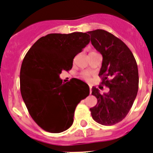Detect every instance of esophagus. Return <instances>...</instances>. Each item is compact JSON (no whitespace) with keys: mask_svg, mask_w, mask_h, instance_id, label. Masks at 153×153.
<instances>
[{"mask_svg":"<svg viewBox=\"0 0 153 153\" xmlns=\"http://www.w3.org/2000/svg\"><path fill=\"white\" fill-rule=\"evenodd\" d=\"M89 91H90V94L92 93V86H89Z\"/></svg>","mask_w":153,"mask_h":153,"instance_id":"1","label":"esophagus"}]
</instances>
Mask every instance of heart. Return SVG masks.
Segmentation results:
<instances>
[{"label":"heart","mask_w":153,"mask_h":153,"mask_svg":"<svg viewBox=\"0 0 153 153\" xmlns=\"http://www.w3.org/2000/svg\"><path fill=\"white\" fill-rule=\"evenodd\" d=\"M90 77H91V74L88 71H83V72L81 73V78L85 80L88 81L90 79Z\"/></svg>","instance_id":"obj_1"}]
</instances>
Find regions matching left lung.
<instances>
[{"label": "left lung", "mask_w": 153, "mask_h": 153, "mask_svg": "<svg viewBox=\"0 0 153 153\" xmlns=\"http://www.w3.org/2000/svg\"><path fill=\"white\" fill-rule=\"evenodd\" d=\"M91 43L102 56L99 76L102 85L110 88L101 94L96 87L92 95L97 103L90 108L93 120L102 125H114L127 116L138 89V65L127 45L117 37L102 29L89 31ZM102 87L100 86V88Z\"/></svg>", "instance_id": "1"}]
</instances>
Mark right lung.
Returning <instances> with one entry per match:
<instances>
[{"label":"right lung","mask_w":153,"mask_h":153,"mask_svg":"<svg viewBox=\"0 0 153 153\" xmlns=\"http://www.w3.org/2000/svg\"><path fill=\"white\" fill-rule=\"evenodd\" d=\"M90 41L86 33H51L36 42L24 57L20 71L22 97L33 120L51 133L68 129L74 110L89 95V87L77 79L63 83L62 71Z\"/></svg>","instance_id":"obj_1"}]
</instances>
